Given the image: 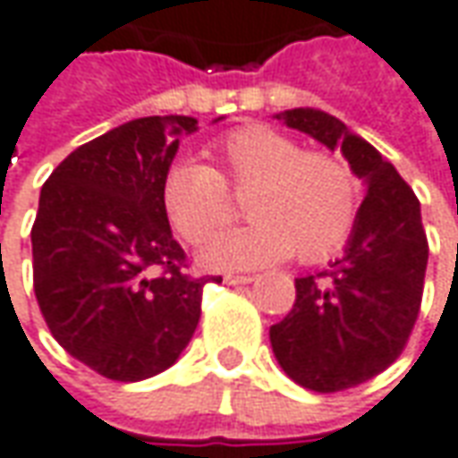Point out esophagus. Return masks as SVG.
<instances>
[{
  "label": "esophagus",
  "instance_id": "1",
  "mask_svg": "<svg viewBox=\"0 0 458 458\" xmlns=\"http://www.w3.org/2000/svg\"><path fill=\"white\" fill-rule=\"evenodd\" d=\"M253 276L250 274H225V284H250Z\"/></svg>",
  "mask_w": 458,
  "mask_h": 458
}]
</instances>
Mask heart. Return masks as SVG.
Listing matches in <instances>:
<instances>
[{
	"label": "heart",
	"mask_w": 458,
	"mask_h": 458,
	"mask_svg": "<svg viewBox=\"0 0 458 458\" xmlns=\"http://www.w3.org/2000/svg\"><path fill=\"white\" fill-rule=\"evenodd\" d=\"M215 169L179 161L161 187L171 228L202 246L235 215L228 190L246 199L249 228L212 241L202 253L209 268L279 264L294 250L315 264L341 249L356 225L361 191L341 156L302 150L297 140L261 125L238 128L212 146Z\"/></svg>",
	"instance_id": "1"
}]
</instances>
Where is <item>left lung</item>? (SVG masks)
<instances>
[{
    "label": "left lung",
    "mask_w": 458,
    "mask_h": 458,
    "mask_svg": "<svg viewBox=\"0 0 458 458\" xmlns=\"http://www.w3.org/2000/svg\"><path fill=\"white\" fill-rule=\"evenodd\" d=\"M276 120L341 150L367 187L344 256L318 276L294 279V308L268 330L289 379L312 392H341L385 371L418 320L428 267L420 202L382 153L338 117L297 107Z\"/></svg>",
    "instance_id": "left-lung-1"
}]
</instances>
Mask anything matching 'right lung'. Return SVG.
Returning a JSON list of instances; mask_svg holds the SVG:
<instances>
[{
    "instance_id": "1",
    "label": "right lung",
    "mask_w": 458,
    "mask_h": 458,
    "mask_svg": "<svg viewBox=\"0 0 458 458\" xmlns=\"http://www.w3.org/2000/svg\"><path fill=\"white\" fill-rule=\"evenodd\" d=\"M194 117H138L69 153L40 190L32 284L53 338L114 382L169 369L199 323L202 289L184 274L161 199Z\"/></svg>"
}]
</instances>
